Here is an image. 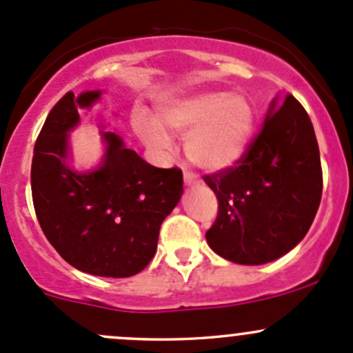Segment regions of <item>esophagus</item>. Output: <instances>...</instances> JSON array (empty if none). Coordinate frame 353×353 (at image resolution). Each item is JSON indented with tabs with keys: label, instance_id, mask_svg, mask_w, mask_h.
Listing matches in <instances>:
<instances>
[{
	"label": "esophagus",
	"instance_id": "obj_1",
	"mask_svg": "<svg viewBox=\"0 0 353 353\" xmlns=\"http://www.w3.org/2000/svg\"><path fill=\"white\" fill-rule=\"evenodd\" d=\"M184 183L188 184V186H196V184H199V177L196 176V174L193 172H184Z\"/></svg>",
	"mask_w": 353,
	"mask_h": 353
}]
</instances>
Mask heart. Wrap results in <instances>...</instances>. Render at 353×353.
Wrapping results in <instances>:
<instances>
[{
    "label": "heart",
    "mask_w": 353,
    "mask_h": 353,
    "mask_svg": "<svg viewBox=\"0 0 353 353\" xmlns=\"http://www.w3.org/2000/svg\"><path fill=\"white\" fill-rule=\"evenodd\" d=\"M160 121L167 130L188 134L186 154L191 162L203 169L222 170L239 162L248 152L254 110L243 95L203 92L160 109ZM163 127L147 116L134 119L137 133L157 152L170 150L172 145Z\"/></svg>",
    "instance_id": "1"
}]
</instances>
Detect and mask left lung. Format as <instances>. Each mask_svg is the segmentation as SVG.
Returning <instances> with one entry per match:
<instances>
[{"mask_svg":"<svg viewBox=\"0 0 353 353\" xmlns=\"http://www.w3.org/2000/svg\"><path fill=\"white\" fill-rule=\"evenodd\" d=\"M219 199L206 243L239 265H263L304 239L319 208L323 170L314 128L294 95L273 101L236 165L203 177Z\"/></svg>","mask_w":353,"mask_h":353,"instance_id":"left-lung-1","label":"left lung"}]
</instances>
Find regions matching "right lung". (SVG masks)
Listing matches in <instances>:
<instances>
[{
    "mask_svg": "<svg viewBox=\"0 0 353 353\" xmlns=\"http://www.w3.org/2000/svg\"><path fill=\"white\" fill-rule=\"evenodd\" d=\"M101 90L77 97L68 92L46 117L32 159L35 215L66 263L90 275L126 279L154 258L163 219L183 194V172L159 169L105 131L99 169L74 172L68 165V133Z\"/></svg>",
    "mask_w": 353,
    "mask_h": 353,
    "instance_id": "right-lung-1",
    "label": "right lung"
}]
</instances>
